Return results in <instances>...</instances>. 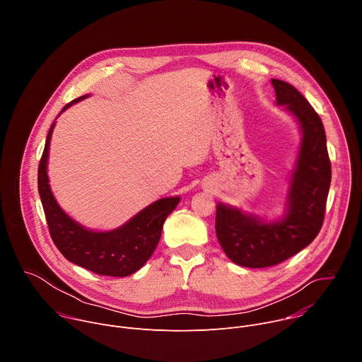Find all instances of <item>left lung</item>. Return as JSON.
Segmentation results:
<instances>
[{"instance_id": "1", "label": "left lung", "mask_w": 362, "mask_h": 362, "mask_svg": "<svg viewBox=\"0 0 362 362\" xmlns=\"http://www.w3.org/2000/svg\"><path fill=\"white\" fill-rule=\"evenodd\" d=\"M276 105L285 106L299 123L302 141L289 180L286 212L267 222L255 215L216 204V236L236 265L267 268L278 265L311 243L320 233L331 183V162L321 117L289 83L272 78Z\"/></svg>"}]
</instances>
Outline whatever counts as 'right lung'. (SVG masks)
Returning <instances> with one entry per match:
<instances>
[{
	"label": "right lung",
	"instance_id": "right-lung-1",
	"mask_svg": "<svg viewBox=\"0 0 362 362\" xmlns=\"http://www.w3.org/2000/svg\"><path fill=\"white\" fill-rule=\"evenodd\" d=\"M86 97L81 95L70 101L62 113ZM54 124H51L47 134L38 166V193L51 239L67 261L97 275L129 276L134 274L148 261L156 249L163 223L175 211L180 197L156 200L117 229L109 232L86 229L60 208L48 185V150Z\"/></svg>",
	"mask_w": 362,
	"mask_h": 362
}]
</instances>
